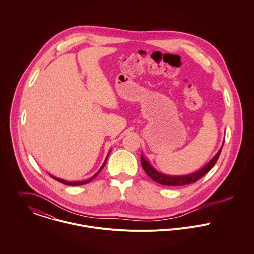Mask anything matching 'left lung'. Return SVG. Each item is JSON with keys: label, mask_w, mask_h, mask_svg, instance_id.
<instances>
[{"label": "left lung", "mask_w": 254, "mask_h": 254, "mask_svg": "<svg viewBox=\"0 0 254 254\" xmlns=\"http://www.w3.org/2000/svg\"><path fill=\"white\" fill-rule=\"evenodd\" d=\"M222 148H223V146L221 147L219 152L217 153V155L205 167H203L201 170H199V171H197L193 174L187 175V176H177V177H175V176L163 175V174L157 172L155 169H153L152 166L144 159L143 156H141V165H142L145 173L152 179L153 181H155L158 184H161L163 186H170V187L186 186V185H190V184H193V183L197 182L199 179H201L203 176H205L213 168V166L216 164V162L219 159V156L221 154Z\"/></svg>", "instance_id": "left-lung-1"}]
</instances>
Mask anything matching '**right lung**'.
<instances>
[{
    "mask_svg": "<svg viewBox=\"0 0 254 254\" xmlns=\"http://www.w3.org/2000/svg\"><path fill=\"white\" fill-rule=\"evenodd\" d=\"M107 158H108V156H107ZM107 158H106V160H105V162H104V164L102 165L101 168H100V170L92 177V178H90L89 180H86V181H81V182H67V181H64V180H62V179H59V178H56V177H54V176H51L50 175V177H52L54 180H56V181H58V182H60V183H62V184H64V185H66V186H82V185H85V184H87V183H89V182H91L94 178H96L97 177V175L100 173V171H101L102 169L104 168V166H105V164H106V161H107Z\"/></svg>",
    "mask_w": 254,
    "mask_h": 254,
    "instance_id": "add662e5",
    "label": "right lung"
}]
</instances>
